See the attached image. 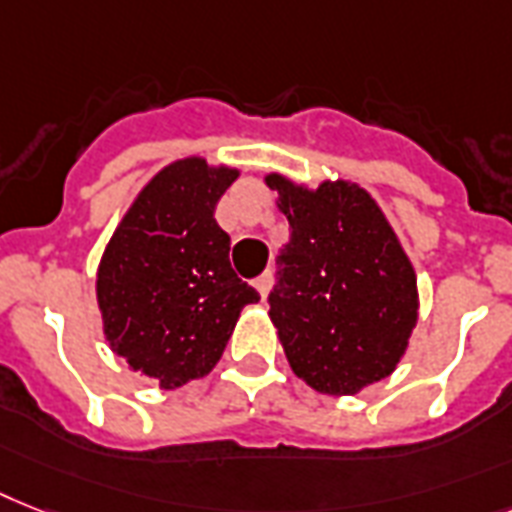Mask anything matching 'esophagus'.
<instances>
[{"label":"esophagus","instance_id":"esophagus-1","mask_svg":"<svg viewBox=\"0 0 512 512\" xmlns=\"http://www.w3.org/2000/svg\"><path fill=\"white\" fill-rule=\"evenodd\" d=\"M270 286H273V276H270V273H263V276L255 278V289L260 292V297H263V299L268 297Z\"/></svg>","mask_w":512,"mask_h":512}]
</instances>
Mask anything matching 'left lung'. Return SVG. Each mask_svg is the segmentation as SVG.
<instances>
[{
    "mask_svg": "<svg viewBox=\"0 0 512 512\" xmlns=\"http://www.w3.org/2000/svg\"><path fill=\"white\" fill-rule=\"evenodd\" d=\"M289 220L270 321L286 360L321 394H357L397 368L418 323V286L376 199L350 181L265 176Z\"/></svg>",
    "mask_w": 512,
    "mask_h": 512,
    "instance_id": "left-lung-1",
    "label": "left lung"
}]
</instances>
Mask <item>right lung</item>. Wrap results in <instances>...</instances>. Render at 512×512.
Listing matches in <instances>:
<instances>
[{"mask_svg": "<svg viewBox=\"0 0 512 512\" xmlns=\"http://www.w3.org/2000/svg\"><path fill=\"white\" fill-rule=\"evenodd\" d=\"M239 170L186 157L165 165L128 207L97 270L110 350L160 389L213 371L244 305L260 294L228 260L215 205Z\"/></svg>", "mask_w": 512, "mask_h": 512, "instance_id": "add662e5", "label": "right lung"}]
</instances>
